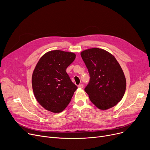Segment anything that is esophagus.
Masks as SVG:
<instances>
[{"label":"esophagus","instance_id":"1","mask_svg":"<svg viewBox=\"0 0 150 150\" xmlns=\"http://www.w3.org/2000/svg\"><path fill=\"white\" fill-rule=\"evenodd\" d=\"M78 87L79 88H81V89H82V88H83L84 86H83V84H79V85H78Z\"/></svg>","mask_w":150,"mask_h":150}]
</instances>
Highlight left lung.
Listing matches in <instances>:
<instances>
[{
    "label": "left lung",
    "mask_w": 150,
    "mask_h": 150,
    "mask_svg": "<svg viewBox=\"0 0 150 150\" xmlns=\"http://www.w3.org/2000/svg\"><path fill=\"white\" fill-rule=\"evenodd\" d=\"M81 56L91 77L84 91L92 103L101 110L115 106L122 99L127 86L119 63L111 53L98 48L83 50Z\"/></svg>",
    "instance_id": "left-lung-1"
}]
</instances>
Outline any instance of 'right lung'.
<instances>
[{
	"label": "right lung",
	"instance_id": "obj_1",
	"mask_svg": "<svg viewBox=\"0 0 150 150\" xmlns=\"http://www.w3.org/2000/svg\"><path fill=\"white\" fill-rule=\"evenodd\" d=\"M72 52L52 50L39 59L32 74V88L36 99L44 109L53 113L64 111L77 86L66 72L75 59Z\"/></svg>",
	"mask_w": 150,
	"mask_h": 150
}]
</instances>
